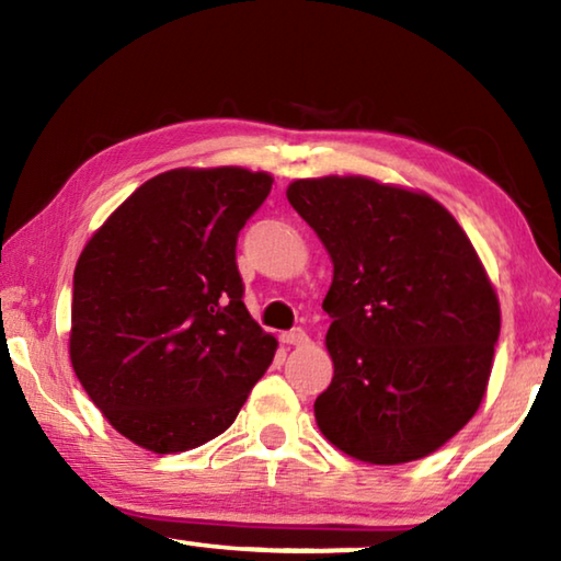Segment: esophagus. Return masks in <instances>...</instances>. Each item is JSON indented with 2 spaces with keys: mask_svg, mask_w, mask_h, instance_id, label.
Listing matches in <instances>:
<instances>
[{
  "mask_svg": "<svg viewBox=\"0 0 561 561\" xmlns=\"http://www.w3.org/2000/svg\"><path fill=\"white\" fill-rule=\"evenodd\" d=\"M282 341L287 346H307L309 336H307V331H304V329H291V331H287V334H282Z\"/></svg>",
  "mask_w": 561,
  "mask_h": 561,
  "instance_id": "34e87169",
  "label": "esophagus"
}]
</instances>
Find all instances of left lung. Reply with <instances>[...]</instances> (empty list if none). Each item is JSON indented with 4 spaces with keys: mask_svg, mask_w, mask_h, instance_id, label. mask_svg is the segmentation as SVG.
<instances>
[{
    "mask_svg": "<svg viewBox=\"0 0 561 561\" xmlns=\"http://www.w3.org/2000/svg\"><path fill=\"white\" fill-rule=\"evenodd\" d=\"M287 201L334 264L321 435L371 465L443 448L478 413L500 336L470 237L428 193L366 175L299 178Z\"/></svg>",
    "mask_w": 561,
    "mask_h": 561,
    "instance_id": "1",
    "label": "left lung"
}]
</instances>
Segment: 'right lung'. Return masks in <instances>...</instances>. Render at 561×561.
<instances>
[{"mask_svg":"<svg viewBox=\"0 0 561 561\" xmlns=\"http://www.w3.org/2000/svg\"><path fill=\"white\" fill-rule=\"evenodd\" d=\"M264 170L173 168L146 180L83 247L69 356L123 438L185 453L234 423L277 339L242 301L237 234L270 195Z\"/></svg>","mask_w":561,"mask_h":561,"instance_id":"add662e5","label":"right lung"}]
</instances>
